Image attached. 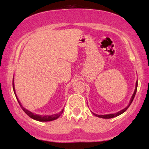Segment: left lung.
Returning a JSON list of instances; mask_svg holds the SVG:
<instances>
[{
    "mask_svg": "<svg viewBox=\"0 0 149 149\" xmlns=\"http://www.w3.org/2000/svg\"><path fill=\"white\" fill-rule=\"evenodd\" d=\"M137 87H138V81H137V82H136V89H135V91H134V94H133V95H132V98H131V100H130V104H129V105H128L127 107H126V108H125V109H124L121 110V111L118 112V113H114V114H110V115H96V114H94V113H93V115H94L95 116H96V117H97L103 118V119H111V118L117 117V116L121 115L122 113H123L124 112H125V111H126V110H127V109H128V108H129L130 104H132V101H133V100H134V97H135V95H136V91H137Z\"/></svg>",
    "mask_w": 149,
    "mask_h": 149,
    "instance_id": "8db88e82",
    "label": "left lung"
}]
</instances>
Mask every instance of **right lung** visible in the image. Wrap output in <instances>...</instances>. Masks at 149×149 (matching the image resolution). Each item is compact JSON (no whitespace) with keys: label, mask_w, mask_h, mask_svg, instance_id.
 I'll use <instances>...</instances> for the list:
<instances>
[{"label":"right lung","mask_w":149,"mask_h":149,"mask_svg":"<svg viewBox=\"0 0 149 149\" xmlns=\"http://www.w3.org/2000/svg\"><path fill=\"white\" fill-rule=\"evenodd\" d=\"M13 91H14V93H15L16 98H17V101H18V103H19V104L20 105V107H21L22 109L23 110L24 112H25L26 115L29 116V117L30 118H32V119H35V120H36V121H53V120H55V119H58V118L60 117L61 115H62V113H63V111H64V110H62V111H61L60 113H59L58 114H55V115H44V116H42V115H34V113H31V112H30L29 111H28V110H26V109H24V108L22 107V105L21 104V103L19 102V101L18 100L17 97V95H16V93H15V88H14L13 80Z\"/></svg>","instance_id":"right-lung-1"}]
</instances>
